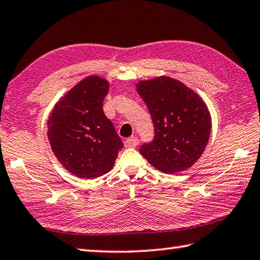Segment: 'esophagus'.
Instances as JSON below:
<instances>
[{
	"instance_id": "obj_1",
	"label": "esophagus",
	"mask_w": 260,
	"mask_h": 260,
	"mask_svg": "<svg viewBox=\"0 0 260 260\" xmlns=\"http://www.w3.org/2000/svg\"><path fill=\"white\" fill-rule=\"evenodd\" d=\"M139 141L136 138H131V139H127L125 141V146L126 148H134V146L138 145Z\"/></svg>"
}]
</instances>
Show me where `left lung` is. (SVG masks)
Here are the masks:
<instances>
[{
    "mask_svg": "<svg viewBox=\"0 0 260 260\" xmlns=\"http://www.w3.org/2000/svg\"><path fill=\"white\" fill-rule=\"evenodd\" d=\"M154 127L153 140L140 152L158 171L174 174L190 168L204 153L211 117L202 99L176 79L161 76L136 85Z\"/></svg>",
    "mask_w": 260,
    "mask_h": 260,
    "instance_id": "obj_1",
    "label": "left lung"
}]
</instances>
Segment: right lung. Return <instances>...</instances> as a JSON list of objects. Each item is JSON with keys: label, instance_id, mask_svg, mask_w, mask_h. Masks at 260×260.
<instances>
[{"label": "right lung", "instance_id": "right-lung-1", "mask_svg": "<svg viewBox=\"0 0 260 260\" xmlns=\"http://www.w3.org/2000/svg\"><path fill=\"white\" fill-rule=\"evenodd\" d=\"M109 83L88 76L56 103L49 118L51 149L61 165L81 178L105 175L114 167L122 142L103 112Z\"/></svg>", "mask_w": 260, "mask_h": 260}]
</instances>
